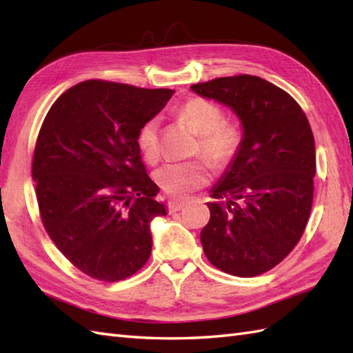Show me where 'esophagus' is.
Instances as JSON below:
<instances>
[{
	"label": "esophagus",
	"mask_w": 353,
	"mask_h": 353,
	"mask_svg": "<svg viewBox=\"0 0 353 353\" xmlns=\"http://www.w3.org/2000/svg\"><path fill=\"white\" fill-rule=\"evenodd\" d=\"M185 206V201H177V200H170L168 201V211L170 212H177Z\"/></svg>",
	"instance_id": "esophagus-1"
}]
</instances>
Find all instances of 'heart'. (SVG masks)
Instances as JSON below:
<instances>
[{
	"label": "heart",
	"instance_id": "heart-1",
	"mask_svg": "<svg viewBox=\"0 0 353 353\" xmlns=\"http://www.w3.org/2000/svg\"><path fill=\"white\" fill-rule=\"evenodd\" d=\"M181 115L200 134L197 152L215 167L223 168L235 159L243 142L239 125L223 121V110L205 99H191L179 109ZM138 147L147 161L159 154V119L152 118L141 127ZM159 188L172 197H185L211 181V170L205 161L170 162L154 172Z\"/></svg>",
	"mask_w": 353,
	"mask_h": 353
}]
</instances>
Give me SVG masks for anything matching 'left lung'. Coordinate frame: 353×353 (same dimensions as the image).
Segmentation results:
<instances>
[{
  "label": "left lung",
  "mask_w": 353,
  "mask_h": 353,
  "mask_svg": "<svg viewBox=\"0 0 353 353\" xmlns=\"http://www.w3.org/2000/svg\"><path fill=\"white\" fill-rule=\"evenodd\" d=\"M191 91L230 108L243 127L238 154L211 188L203 252L224 273L262 274L294 249L310 219L316 145L308 118L283 89L249 74Z\"/></svg>",
  "instance_id": "left-lung-1"
}]
</instances>
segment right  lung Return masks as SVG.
I'll list each match as a JSON object with an SVG mask.
<instances>
[{
    "label": "right lung",
    "mask_w": 353,
    "mask_h": 353,
    "mask_svg": "<svg viewBox=\"0 0 353 353\" xmlns=\"http://www.w3.org/2000/svg\"><path fill=\"white\" fill-rule=\"evenodd\" d=\"M172 89L88 80L70 88L45 117L33 156L41 219L52 243L80 272L117 282L152 253L154 197L138 133L168 103Z\"/></svg>",
    "instance_id": "obj_1"
}]
</instances>
